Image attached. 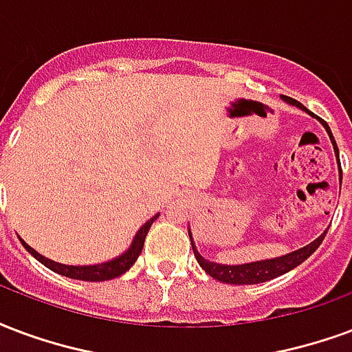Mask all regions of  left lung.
I'll return each mask as SVG.
<instances>
[{"label":"left lung","mask_w":352,"mask_h":352,"mask_svg":"<svg viewBox=\"0 0 352 352\" xmlns=\"http://www.w3.org/2000/svg\"><path fill=\"white\" fill-rule=\"evenodd\" d=\"M283 98H285L289 104L298 106L300 110H306L300 102H296L295 98H289V96H283ZM309 113H311V111H309ZM324 124V129L329 132L330 140L334 143L336 155H338L336 140L334 136H332V132H330L329 124ZM327 231H329V229H327ZM327 231H324L319 239H315L311 244H308V246H304V248L300 250H296V252H291L287 256L274 257V259H265V261L246 263V265H220V263L209 261V259H205V257L199 256V252H197L196 246H194V242H192V250H194V256H196L199 267H201L207 274L212 276L214 280H218V282L231 283V285H252V283H263L269 282V280H274L278 276L285 274L289 270H293L295 267H298L300 263L306 261V259L314 254L315 250L321 246V242L322 239H324V235H327ZM190 241H192V235H190Z\"/></svg>","instance_id":"obj_1"}]
</instances>
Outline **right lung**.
<instances>
[{"instance_id": "add662e5", "label": "right lung", "mask_w": 352, "mask_h": 352, "mask_svg": "<svg viewBox=\"0 0 352 352\" xmlns=\"http://www.w3.org/2000/svg\"><path fill=\"white\" fill-rule=\"evenodd\" d=\"M158 214H155L151 220L143 223L142 229L138 231V235L134 236V242H132V246L129 248V252H124L123 256H119L117 259H111L108 263H102V265H89V267H72V265H61V263L52 261V259H46L41 254H37L35 250L28 246L25 242L22 241L23 248L30 252L31 256L35 257L37 261H41L44 267H48L50 270L57 272V274L67 276V278H72V280H85V282H104V280H113L117 276L124 274L126 270L136 263V259L140 257L143 250V242H145V236H147V231L153 226Z\"/></svg>"}]
</instances>
